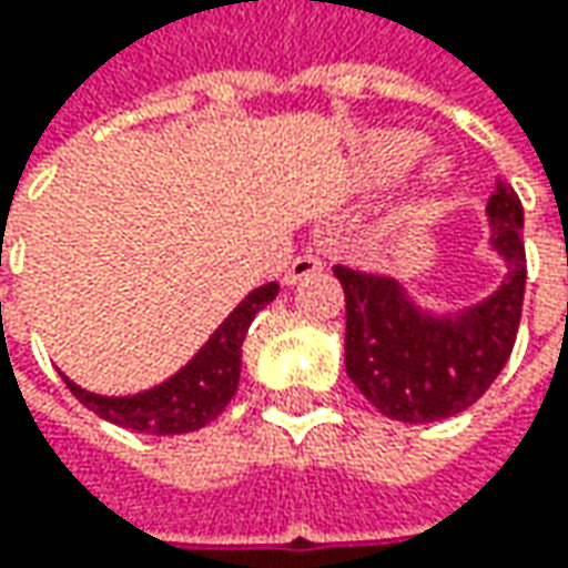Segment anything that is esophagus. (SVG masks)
Segmentation results:
<instances>
[{
	"label": "esophagus",
	"mask_w": 568,
	"mask_h": 568,
	"mask_svg": "<svg viewBox=\"0 0 568 568\" xmlns=\"http://www.w3.org/2000/svg\"><path fill=\"white\" fill-rule=\"evenodd\" d=\"M322 268V258L318 255H296L294 262L287 265V272H284V284H296V281H303V277H310V274H316Z\"/></svg>",
	"instance_id": "1"
}]
</instances>
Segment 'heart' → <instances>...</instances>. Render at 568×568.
I'll list each match as a JSON object with an SVG mask.
<instances>
[{
  "instance_id": "obj_1",
  "label": "heart",
  "mask_w": 568,
  "mask_h": 568,
  "mask_svg": "<svg viewBox=\"0 0 568 568\" xmlns=\"http://www.w3.org/2000/svg\"><path fill=\"white\" fill-rule=\"evenodd\" d=\"M424 135H417L410 129H388V132H379L373 142L366 144L363 170L373 180H392V176H398V173H404L407 166L414 164L424 154ZM429 176L439 180L443 176V164L429 166Z\"/></svg>"
}]
</instances>
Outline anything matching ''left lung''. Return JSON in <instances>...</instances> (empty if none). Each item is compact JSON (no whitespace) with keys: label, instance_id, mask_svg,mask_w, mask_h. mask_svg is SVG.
Segmentation results:
<instances>
[{"label":"left lung","instance_id":"8db88e82","mask_svg":"<svg viewBox=\"0 0 568 568\" xmlns=\"http://www.w3.org/2000/svg\"><path fill=\"white\" fill-rule=\"evenodd\" d=\"M490 243L509 265L499 291L458 316L424 313L395 277L335 265L344 287V366L379 414L433 424L468 410L509 361L525 300V211L509 186L490 195Z\"/></svg>","mask_w":568,"mask_h":568}]
</instances>
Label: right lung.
Segmentation results:
<instances>
[{"label":"right lung","mask_w":568,"mask_h":568,"mask_svg":"<svg viewBox=\"0 0 568 568\" xmlns=\"http://www.w3.org/2000/svg\"><path fill=\"white\" fill-rule=\"evenodd\" d=\"M274 296H277L274 281L255 287L221 322V328L205 341V347L176 376H170V379L148 388V392L125 395V398H106V395H94V392L78 388L75 382L65 379V376L62 379L72 388L78 402L84 404L88 410H94L103 420H110V424L151 433V436H180V433L202 429L236 395L246 332H250L255 313L262 306H268Z\"/></svg>","instance_id":"1"}]
</instances>
